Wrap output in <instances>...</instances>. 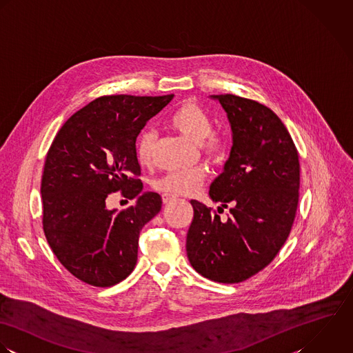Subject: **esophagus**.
Masks as SVG:
<instances>
[{
    "label": "esophagus",
    "instance_id": "1",
    "mask_svg": "<svg viewBox=\"0 0 353 353\" xmlns=\"http://www.w3.org/2000/svg\"><path fill=\"white\" fill-rule=\"evenodd\" d=\"M174 199H176V196H173V195L162 194V202H163V203H170V202L174 201Z\"/></svg>",
    "mask_w": 353,
    "mask_h": 353
}]
</instances>
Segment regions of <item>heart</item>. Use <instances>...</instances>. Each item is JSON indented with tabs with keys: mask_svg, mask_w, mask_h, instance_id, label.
Instances as JSON below:
<instances>
[{
	"mask_svg": "<svg viewBox=\"0 0 353 353\" xmlns=\"http://www.w3.org/2000/svg\"><path fill=\"white\" fill-rule=\"evenodd\" d=\"M169 125L183 137L199 143L203 155L212 162L223 159L228 152V138L212 131L210 114L196 102L185 101L169 117ZM157 134L144 130L137 141V157L141 165H151L155 155ZM206 172L203 168L172 170L154 181V188L169 195H192L203 184Z\"/></svg>",
	"mask_w": 353,
	"mask_h": 353,
	"instance_id": "heart-1",
	"label": "heart"
}]
</instances>
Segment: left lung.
<instances>
[{
	"instance_id": "1",
	"label": "left lung",
	"mask_w": 353,
	"mask_h": 353,
	"mask_svg": "<svg viewBox=\"0 0 353 353\" xmlns=\"http://www.w3.org/2000/svg\"><path fill=\"white\" fill-rule=\"evenodd\" d=\"M212 98L228 114L233 145L209 195L222 208L230 205V214L223 221L212 208L191 201L194 219L185 247L199 274L236 283L263 270L290 233L299 203V152L268 106L233 94Z\"/></svg>"
}]
</instances>
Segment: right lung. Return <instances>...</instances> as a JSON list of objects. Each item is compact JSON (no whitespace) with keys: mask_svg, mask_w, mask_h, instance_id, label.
<instances>
[{"mask_svg":"<svg viewBox=\"0 0 353 353\" xmlns=\"http://www.w3.org/2000/svg\"><path fill=\"white\" fill-rule=\"evenodd\" d=\"M105 95L71 116L52 143L42 174V225L60 263L98 288L125 280L137 266L141 228L161 212L155 192H141L137 138L172 99ZM120 190L136 203L108 211Z\"/></svg>","mask_w":353,"mask_h":353,"instance_id":"obj_1","label":"right lung"}]
</instances>
